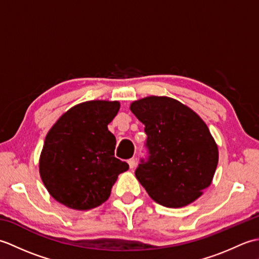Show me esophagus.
Segmentation results:
<instances>
[{
	"label": "esophagus",
	"instance_id": "esophagus-1",
	"mask_svg": "<svg viewBox=\"0 0 259 259\" xmlns=\"http://www.w3.org/2000/svg\"><path fill=\"white\" fill-rule=\"evenodd\" d=\"M128 164H129V167H130V169H133V168H135V166H136V160L134 158H131V159H129L128 160Z\"/></svg>",
	"mask_w": 259,
	"mask_h": 259
}]
</instances>
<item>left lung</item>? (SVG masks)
<instances>
[{
    "label": "left lung",
    "mask_w": 259,
    "mask_h": 259,
    "mask_svg": "<svg viewBox=\"0 0 259 259\" xmlns=\"http://www.w3.org/2000/svg\"><path fill=\"white\" fill-rule=\"evenodd\" d=\"M130 110L145 124L147 160L136 177L156 202L169 208L189 205L210 186L218 147L195 111L168 97H147Z\"/></svg>",
    "instance_id": "1"
}]
</instances>
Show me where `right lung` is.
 Wrapping results in <instances>:
<instances>
[{"label": "right lung", "mask_w": 259, "mask_h": 259, "mask_svg": "<svg viewBox=\"0 0 259 259\" xmlns=\"http://www.w3.org/2000/svg\"><path fill=\"white\" fill-rule=\"evenodd\" d=\"M118 101L93 100L69 109L49 131L38 162L41 179L54 199L76 210L106 201L129 164L114 157L115 137L108 124Z\"/></svg>", "instance_id": "right-lung-1"}]
</instances>
